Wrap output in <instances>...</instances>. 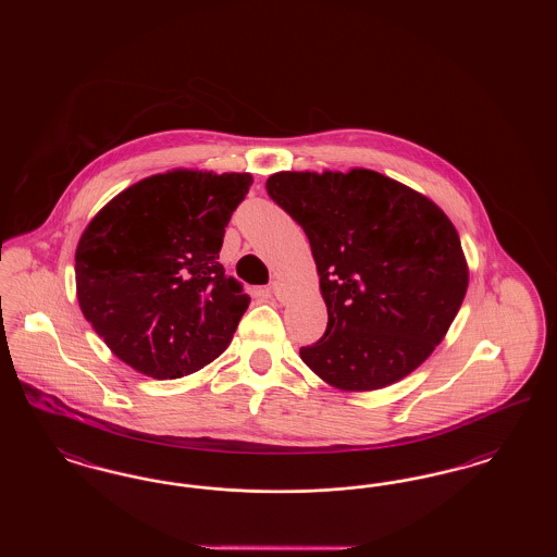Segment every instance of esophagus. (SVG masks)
I'll return each mask as SVG.
<instances>
[{
	"label": "esophagus",
	"instance_id": "1",
	"mask_svg": "<svg viewBox=\"0 0 557 557\" xmlns=\"http://www.w3.org/2000/svg\"><path fill=\"white\" fill-rule=\"evenodd\" d=\"M269 292H271L275 298H282V296H284V290H282V284H280V282H271Z\"/></svg>",
	"mask_w": 557,
	"mask_h": 557
}]
</instances>
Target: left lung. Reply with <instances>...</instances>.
Here are the masks:
<instances>
[{
  "instance_id": "8db88e82",
  "label": "left lung",
  "mask_w": 557,
  "mask_h": 557,
  "mask_svg": "<svg viewBox=\"0 0 557 557\" xmlns=\"http://www.w3.org/2000/svg\"><path fill=\"white\" fill-rule=\"evenodd\" d=\"M267 194L305 230L327 330L300 359L330 386L366 393L418 370L468 290L449 216L424 194L370 169L282 171Z\"/></svg>"
}]
</instances>
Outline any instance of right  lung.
<instances>
[{
	"label": "right lung",
	"instance_id": "1",
	"mask_svg": "<svg viewBox=\"0 0 557 557\" xmlns=\"http://www.w3.org/2000/svg\"><path fill=\"white\" fill-rule=\"evenodd\" d=\"M250 173L173 169L114 196L75 252L81 311L129 368L157 380L202 370L250 305L219 250Z\"/></svg>",
	"mask_w": 557,
	"mask_h": 557
}]
</instances>
